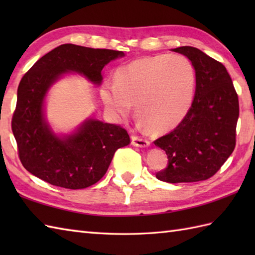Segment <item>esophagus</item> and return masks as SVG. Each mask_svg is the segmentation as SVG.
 <instances>
[{"label": "esophagus", "instance_id": "34e87169", "mask_svg": "<svg viewBox=\"0 0 255 255\" xmlns=\"http://www.w3.org/2000/svg\"><path fill=\"white\" fill-rule=\"evenodd\" d=\"M131 144L134 145V147L145 148V147H149L150 141H148V140H145V139L140 138L138 136H132L131 137Z\"/></svg>", "mask_w": 255, "mask_h": 255}]
</instances>
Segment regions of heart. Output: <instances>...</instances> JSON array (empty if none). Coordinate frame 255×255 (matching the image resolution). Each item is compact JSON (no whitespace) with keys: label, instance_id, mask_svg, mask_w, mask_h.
<instances>
[{"label":"heart","instance_id":"obj_1","mask_svg":"<svg viewBox=\"0 0 255 255\" xmlns=\"http://www.w3.org/2000/svg\"><path fill=\"white\" fill-rule=\"evenodd\" d=\"M196 72L182 55H159L133 60L119 67L115 81H105L100 93L113 115L127 117L136 111L154 130L177 126L191 110Z\"/></svg>","mask_w":255,"mask_h":255}]
</instances>
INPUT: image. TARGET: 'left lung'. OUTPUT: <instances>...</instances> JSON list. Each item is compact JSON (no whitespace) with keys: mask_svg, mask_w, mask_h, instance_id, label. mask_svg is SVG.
<instances>
[{"mask_svg":"<svg viewBox=\"0 0 255 255\" xmlns=\"http://www.w3.org/2000/svg\"><path fill=\"white\" fill-rule=\"evenodd\" d=\"M192 61L196 89L191 110L170 133L154 140L169 159L155 174L167 183L205 181L215 175L236 147L239 100L223 63L197 48L173 49Z\"/></svg>","mask_w":255,"mask_h":255,"instance_id":"left-lung-1","label":"left lung"}]
</instances>
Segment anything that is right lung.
<instances>
[{"label": "right lung", "mask_w": 255, "mask_h": 255, "mask_svg": "<svg viewBox=\"0 0 255 255\" xmlns=\"http://www.w3.org/2000/svg\"><path fill=\"white\" fill-rule=\"evenodd\" d=\"M123 56V51L64 44L41 57L21 78L12 130L21 164L32 175L55 186L89 187L105 175L116 150L130 143L126 129L97 119L58 137L44 116L47 92L63 74L77 72L101 84L103 68Z\"/></svg>", "instance_id": "add662e5"}]
</instances>
